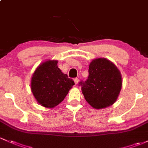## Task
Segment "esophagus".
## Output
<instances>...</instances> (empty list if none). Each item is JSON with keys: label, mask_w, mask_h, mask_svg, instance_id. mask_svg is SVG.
<instances>
[{"label": "esophagus", "mask_w": 148, "mask_h": 148, "mask_svg": "<svg viewBox=\"0 0 148 148\" xmlns=\"http://www.w3.org/2000/svg\"><path fill=\"white\" fill-rule=\"evenodd\" d=\"M74 83H75V84H77L79 83V79L78 78H75L74 79Z\"/></svg>", "instance_id": "1"}]
</instances>
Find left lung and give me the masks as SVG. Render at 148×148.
Listing matches in <instances>:
<instances>
[{"label": "left lung", "mask_w": 148, "mask_h": 148, "mask_svg": "<svg viewBox=\"0 0 148 148\" xmlns=\"http://www.w3.org/2000/svg\"><path fill=\"white\" fill-rule=\"evenodd\" d=\"M80 84L87 103L94 108L102 109L117 100L122 88V76L110 60L96 58L89 64L88 79Z\"/></svg>", "instance_id": "obj_1"}]
</instances>
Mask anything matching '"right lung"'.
Returning a JSON list of instances; mask_svg holds the SVG:
<instances>
[{
	"label": "right lung",
	"mask_w": 148,
	"mask_h": 148,
	"mask_svg": "<svg viewBox=\"0 0 148 148\" xmlns=\"http://www.w3.org/2000/svg\"><path fill=\"white\" fill-rule=\"evenodd\" d=\"M57 60H46L40 64L31 78V91L40 105L52 108L64 100L74 81L68 78L57 66Z\"/></svg>",
	"instance_id": "1"
}]
</instances>
